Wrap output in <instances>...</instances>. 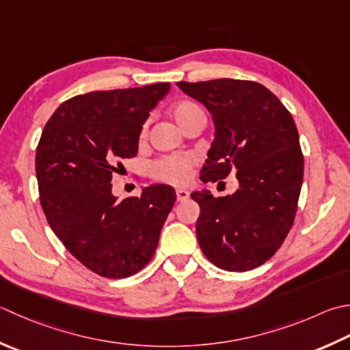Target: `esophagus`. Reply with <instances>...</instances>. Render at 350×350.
<instances>
[{
    "instance_id": "34e87169",
    "label": "esophagus",
    "mask_w": 350,
    "mask_h": 350,
    "mask_svg": "<svg viewBox=\"0 0 350 350\" xmlns=\"http://www.w3.org/2000/svg\"><path fill=\"white\" fill-rule=\"evenodd\" d=\"M176 196H177V202H187L188 197H189L188 191H185V189H177Z\"/></svg>"
}]
</instances>
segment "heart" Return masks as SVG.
I'll return each mask as SVG.
<instances>
[{"label":"heart","mask_w":350,"mask_h":350,"mask_svg":"<svg viewBox=\"0 0 350 350\" xmlns=\"http://www.w3.org/2000/svg\"><path fill=\"white\" fill-rule=\"evenodd\" d=\"M171 115H173L174 121L177 122L182 130L188 124V122L196 118L197 115H204L200 106H197L196 103L183 100L176 103V105L171 107ZM147 135V126L141 129L139 138L144 139ZM196 167V157L191 154H171V156H163L161 159L152 163L150 167V174L154 180L163 182V183H171V185H183L189 180L191 173Z\"/></svg>","instance_id":"b5f03b06"}]
</instances>
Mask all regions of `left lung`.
<instances>
[{
    "mask_svg": "<svg viewBox=\"0 0 350 350\" xmlns=\"http://www.w3.org/2000/svg\"><path fill=\"white\" fill-rule=\"evenodd\" d=\"M177 86L203 103L215 124L200 180H224L237 171L239 182L232 196L191 194L200 206V249L221 270L256 269L279 250L296 218L304 179L296 122L256 81L217 79Z\"/></svg>",
    "mask_w": 350,
    "mask_h": 350,
    "instance_id": "8db88e82",
    "label": "left lung"
}]
</instances>
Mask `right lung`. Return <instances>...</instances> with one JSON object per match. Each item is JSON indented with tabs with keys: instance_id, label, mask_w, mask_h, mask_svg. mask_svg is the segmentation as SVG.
Returning <instances> with one entry per match:
<instances>
[{
	"instance_id": "add662e5",
	"label": "right lung",
	"mask_w": 350,
	"mask_h": 350,
	"mask_svg": "<svg viewBox=\"0 0 350 350\" xmlns=\"http://www.w3.org/2000/svg\"><path fill=\"white\" fill-rule=\"evenodd\" d=\"M170 83L94 91L66 100L45 124L36 148L39 200L46 221L71 255L109 279L132 276L156 252L176 202L167 185L121 202L112 174L138 153L150 109Z\"/></svg>"
}]
</instances>
